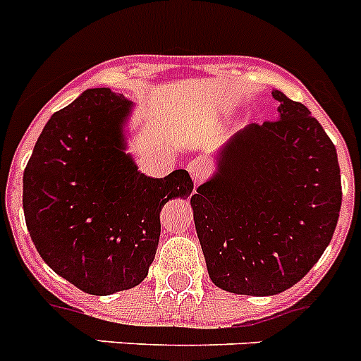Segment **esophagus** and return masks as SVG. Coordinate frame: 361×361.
Listing matches in <instances>:
<instances>
[{
  "mask_svg": "<svg viewBox=\"0 0 361 361\" xmlns=\"http://www.w3.org/2000/svg\"><path fill=\"white\" fill-rule=\"evenodd\" d=\"M186 169H188V173L192 175L193 184H195V186H199V184H201L208 175H210V164L202 159H193L192 162H188Z\"/></svg>",
  "mask_w": 361,
  "mask_h": 361,
  "instance_id": "1",
  "label": "esophagus"
}]
</instances>
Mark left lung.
<instances>
[{
  "label": "left lung",
  "mask_w": 361,
  "mask_h": 361,
  "mask_svg": "<svg viewBox=\"0 0 361 361\" xmlns=\"http://www.w3.org/2000/svg\"><path fill=\"white\" fill-rule=\"evenodd\" d=\"M279 118L252 124L219 153L192 195L212 281L274 295L301 281L332 239L341 208L336 147L310 111L272 91Z\"/></svg>",
  "instance_id": "left-lung-1"
}]
</instances>
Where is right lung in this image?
<instances>
[{"mask_svg": "<svg viewBox=\"0 0 361 361\" xmlns=\"http://www.w3.org/2000/svg\"><path fill=\"white\" fill-rule=\"evenodd\" d=\"M131 102L87 89L43 128L23 173V214L42 259L92 295L144 281L160 237V210L190 197L192 177L138 171L124 153Z\"/></svg>", "mask_w": 361, "mask_h": 361, "instance_id": "right-lung-1", "label": "right lung"}]
</instances>
